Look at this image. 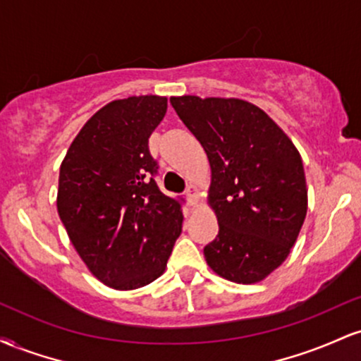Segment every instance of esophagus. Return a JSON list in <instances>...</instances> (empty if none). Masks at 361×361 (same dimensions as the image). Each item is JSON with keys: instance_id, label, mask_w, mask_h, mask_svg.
<instances>
[{"instance_id": "34e87169", "label": "esophagus", "mask_w": 361, "mask_h": 361, "mask_svg": "<svg viewBox=\"0 0 361 361\" xmlns=\"http://www.w3.org/2000/svg\"><path fill=\"white\" fill-rule=\"evenodd\" d=\"M186 200H188L190 205H197L198 204V188H197V185H188V188H186Z\"/></svg>"}]
</instances>
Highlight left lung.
Here are the masks:
<instances>
[{"instance_id": "1", "label": "left lung", "mask_w": 361, "mask_h": 361, "mask_svg": "<svg viewBox=\"0 0 361 361\" xmlns=\"http://www.w3.org/2000/svg\"><path fill=\"white\" fill-rule=\"evenodd\" d=\"M212 169L209 204L219 234L204 247L212 270L256 283L283 263L307 214L304 164L292 140L250 102L169 98Z\"/></svg>"}]
</instances>
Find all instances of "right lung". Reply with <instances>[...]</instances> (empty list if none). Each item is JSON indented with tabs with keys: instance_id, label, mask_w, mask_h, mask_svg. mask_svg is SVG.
<instances>
[{
	"instance_id": "1",
	"label": "right lung",
	"mask_w": 361,
	"mask_h": 361,
	"mask_svg": "<svg viewBox=\"0 0 361 361\" xmlns=\"http://www.w3.org/2000/svg\"><path fill=\"white\" fill-rule=\"evenodd\" d=\"M166 109L156 94L109 103L61 164L57 212L88 270L111 288H140L163 275L181 234L183 198L161 192L149 152Z\"/></svg>"
}]
</instances>
